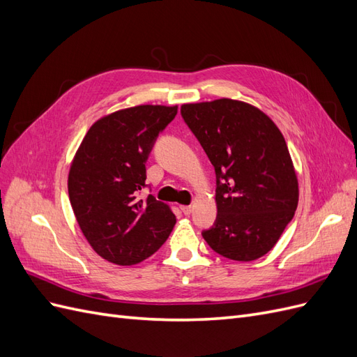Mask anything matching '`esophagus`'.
Instances as JSON below:
<instances>
[{
  "label": "esophagus",
  "instance_id": "34e87169",
  "mask_svg": "<svg viewBox=\"0 0 357 357\" xmlns=\"http://www.w3.org/2000/svg\"><path fill=\"white\" fill-rule=\"evenodd\" d=\"M180 210L183 211V214L189 215L193 211V207H192V205H180Z\"/></svg>",
  "mask_w": 357,
  "mask_h": 357
}]
</instances>
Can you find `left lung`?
<instances>
[{"label": "left lung", "mask_w": 357, "mask_h": 357, "mask_svg": "<svg viewBox=\"0 0 357 357\" xmlns=\"http://www.w3.org/2000/svg\"><path fill=\"white\" fill-rule=\"evenodd\" d=\"M180 112L215 171L218 218L202 231L204 240L232 261L262 257L298 207V178L283 134L243 101L183 104Z\"/></svg>", "instance_id": "left-lung-1"}]
</instances>
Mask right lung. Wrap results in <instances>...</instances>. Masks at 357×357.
<instances>
[{"instance_id": "right-lung-1", "label": "right lung", "mask_w": 357, "mask_h": 357, "mask_svg": "<svg viewBox=\"0 0 357 357\" xmlns=\"http://www.w3.org/2000/svg\"><path fill=\"white\" fill-rule=\"evenodd\" d=\"M177 105H137L96 121L75 153L68 195L86 240L105 261L135 265L167 241L176 215L146 188V162Z\"/></svg>"}]
</instances>
